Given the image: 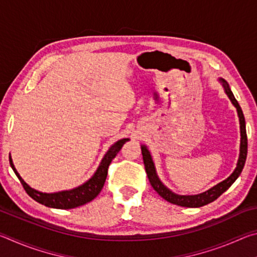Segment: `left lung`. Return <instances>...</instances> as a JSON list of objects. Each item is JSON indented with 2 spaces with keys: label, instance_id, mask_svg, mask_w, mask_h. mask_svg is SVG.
<instances>
[{
  "label": "left lung",
  "instance_id": "obj_1",
  "mask_svg": "<svg viewBox=\"0 0 257 257\" xmlns=\"http://www.w3.org/2000/svg\"><path fill=\"white\" fill-rule=\"evenodd\" d=\"M220 81L222 82L225 93H227L229 98L231 99L232 104L237 107L239 122H240V136H241L240 154H239V160H238L236 170L233 171L232 175L230 176L228 179H225L224 181L220 182L219 185L214 186L213 188L205 191V193H203V194L194 195V196H184V195H177L175 193H172L171 190H169L167 187H165L162 182L160 181L159 177L155 172L154 163H153V161H152L149 150L146 149V146H142V154H143V160H144L145 170H146L147 177H149V180L151 182L152 187H153L156 193H158L161 197H163L165 201L170 202L172 204H176V205L186 206V207H199V206L206 205V204L211 203L213 201H215L217 197H220L221 195H222L224 191L233 184L234 180H236L239 177V175L241 173L243 165H245L246 158H247V134H246L245 116H243L241 107H240V105H239V103L237 102V99L234 98L231 89L229 88L228 82L224 79H220Z\"/></svg>",
  "mask_w": 257,
  "mask_h": 257
}]
</instances>
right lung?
<instances>
[{
	"mask_svg": "<svg viewBox=\"0 0 257 257\" xmlns=\"http://www.w3.org/2000/svg\"><path fill=\"white\" fill-rule=\"evenodd\" d=\"M127 141L128 138L120 139V141H118L115 144H113L110 147V150L107 151V153L103 158L101 165H99L96 172H95V175L90 178L88 181L85 182L84 185L77 187L75 189L59 191V193L54 194L41 193V191L30 188V187L23 180V178L19 176V173L17 172L10 156H9V160H10V165L12 170L15 171L16 176L18 177V179L20 180L21 185H23L24 189L26 190V193H27L30 197L45 206L67 210V208H73L84 205V204L93 201V199L97 196L99 191L103 188L104 182H105L108 165H110L112 160L115 158V155L118 154V152Z\"/></svg>",
	"mask_w": 257,
	"mask_h": 257,
	"instance_id": "add662e5",
	"label": "right lung"
}]
</instances>
